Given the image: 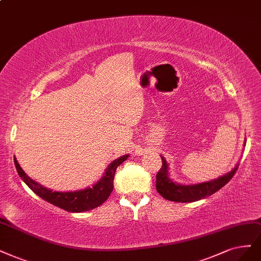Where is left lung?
Instances as JSON below:
<instances>
[{"label": "left lung", "instance_id": "1", "mask_svg": "<svg viewBox=\"0 0 261 261\" xmlns=\"http://www.w3.org/2000/svg\"><path fill=\"white\" fill-rule=\"evenodd\" d=\"M162 158V156H161ZM239 165L233 168L230 173L219 177L215 180L207 182L182 186L172 181L168 177L167 168L168 165L164 158H162V167L156 174V191L164 197L165 200L173 202H195L204 199L206 196H210L213 193L217 192L219 189L226 186L230 181V179L237 173Z\"/></svg>", "mask_w": 261, "mask_h": 261}]
</instances>
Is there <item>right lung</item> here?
Here are the masks:
<instances>
[{"label":"right lung","mask_w":261,"mask_h":261,"mask_svg":"<svg viewBox=\"0 0 261 261\" xmlns=\"http://www.w3.org/2000/svg\"><path fill=\"white\" fill-rule=\"evenodd\" d=\"M127 156L128 155L126 154L114 160L108 166L103 177L96 185H94L93 188H87L84 189V190L75 192H54L49 190V189L44 188L25 175L20 165L18 164L16 158H14V162L18 175L21 177L25 185L35 194H38L41 199L67 212L80 213L96 208L108 200V197L110 196L111 192L113 191V179L115 170L125 160H127Z\"/></svg>","instance_id":"obj_1"}]
</instances>
